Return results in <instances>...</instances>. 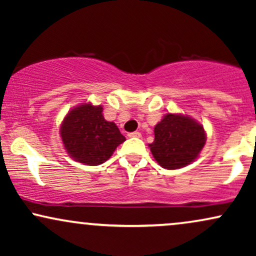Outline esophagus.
<instances>
[{"label":"esophagus","mask_w":256,"mask_h":256,"mask_svg":"<svg viewBox=\"0 0 256 256\" xmlns=\"http://www.w3.org/2000/svg\"><path fill=\"white\" fill-rule=\"evenodd\" d=\"M128 136L130 137V138H131V137H136V138H140V132L134 131V132H130V134H128Z\"/></svg>","instance_id":"obj_1"}]
</instances>
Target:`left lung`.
I'll return each instance as SVG.
<instances>
[{
    "mask_svg": "<svg viewBox=\"0 0 256 256\" xmlns=\"http://www.w3.org/2000/svg\"><path fill=\"white\" fill-rule=\"evenodd\" d=\"M155 138L150 146L158 165L177 170L189 165L204 146V126L182 114H166L154 128Z\"/></svg>",
    "mask_w": 256,
    "mask_h": 256,
    "instance_id": "8db88e82",
    "label": "left lung"
}]
</instances>
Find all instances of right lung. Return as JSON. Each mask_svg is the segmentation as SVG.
I'll use <instances>...</instances> for the list:
<instances>
[{
  "instance_id": "right-lung-1",
  "label": "right lung",
  "mask_w": 256,
  "mask_h": 256,
  "mask_svg": "<svg viewBox=\"0 0 256 256\" xmlns=\"http://www.w3.org/2000/svg\"><path fill=\"white\" fill-rule=\"evenodd\" d=\"M101 106L84 104L72 110L61 125V138L67 152L88 166L101 165L116 146L125 142L118 126L107 122Z\"/></svg>"
}]
</instances>
